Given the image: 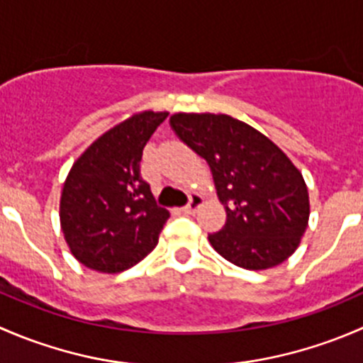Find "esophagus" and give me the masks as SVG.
Segmentation results:
<instances>
[{
	"instance_id": "1",
	"label": "esophagus",
	"mask_w": 363,
	"mask_h": 363,
	"mask_svg": "<svg viewBox=\"0 0 363 363\" xmlns=\"http://www.w3.org/2000/svg\"><path fill=\"white\" fill-rule=\"evenodd\" d=\"M202 196L196 195V193H193L191 196H189V202L186 207H182V211L186 212V214H193V212H196V208H200V205H202Z\"/></svg>"
}]
</instances>
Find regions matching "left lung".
<instances>
[{
  "label": "left lung",
  "instance_id": "1",
  "mask_svg": "<svg viewBox=\"0 0 363 363\" xmlns=\"http://www.w3.org/2000/svg\"><path fill=\"white\" fill-rule=\"evenodd\" d=\"M177 137L207 161L226 208V223L208 235L233 265L263 270L298 247L309 221L302 174L272 140L225 113H174Z\"/></svg>",
  "mask_w": 363,
  "mask_h": 363
}]
</instances>
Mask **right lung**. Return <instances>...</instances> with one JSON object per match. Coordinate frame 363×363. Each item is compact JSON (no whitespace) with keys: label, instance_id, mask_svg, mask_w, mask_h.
I'll list each match as a JSON object with an SVG mask.
<instances>
[{"label":"right lung","instance_id":"1","mask_svg":"<svg viewBox=\"0 0 363 363\" xmlns=\"http://www.w3.org/2000/svg\"><path fill=\"white\" fill-rule=\"evenodd\" d=\"M167 112H142L101 135L73 163L61 195L72 255L98 272H123L156 247L167 208L142 179V151Z\"/></svg>","mask_w":363,"mask_h":363}]
</instances>
